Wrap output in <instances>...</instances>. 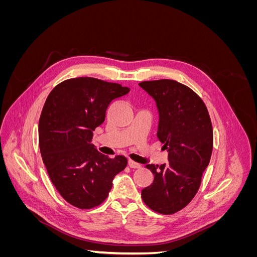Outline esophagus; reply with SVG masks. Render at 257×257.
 <instances>
[{"label": "esophagus", "instance_id": "1", "mask_svg": "<svg viewBox=\"0 0 257 257\" xmlns=\"http://www.w3.org/2000/svg\"><path fill=\"white\" fill-rule=\"evenodd\" d=\"M127 163H128V166L131 168H139V167H141V164H138V163L132 161V160H128Z\"/></svg>", "mask_w": 257, "mask_h": 257}]
</instances>
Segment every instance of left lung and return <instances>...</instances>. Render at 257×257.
<instances>
[{
	"mask_svg": "<svg viewBox=\"0 0 257 257\" xmlns=\"http://www.w3.org/2000/svg\"><path fill=\"white\" fill-rule=\"evenodd\" d=\"M157 104L158 138L168 152L166 164H148L153 183L143 189L153 211L172 214L195 196L211 158L213 131L205 103L186 85L170 79L139 83Z\"/></svg>",
	"mask_w": 257,
	"mask_h": 257,
	"instance_id": "left-lung-1",
	"label": "left lung"
}]
</instances>
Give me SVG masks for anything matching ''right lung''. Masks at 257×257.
<instances>
[{"mask_svg":"<svg viewBox=\"0 0 257 257\" xmlns=\"http://www.w3.org/2000/svg\"><path fill=\"white\" fill-rule=\"evenodd\" d=\"M128 92L119 83L79 77L59 83L46 99L38 123L43 162L60 195L77 208L102 204L126 167L125 157L108 158L91 142L108 105Z\"/></svg>","mask_w":257,"mask_h":257,"instance_id":"obj_1","label":"right lung"}]
</instances>
